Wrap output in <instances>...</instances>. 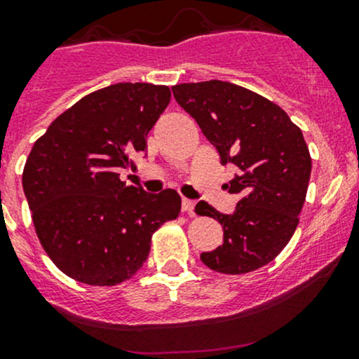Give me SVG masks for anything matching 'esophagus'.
<instances>
[{"label":"esophagus","instance_id":"1","mask_svg":"<svg viewBox=\"0 0 359 359\" xmlns=\"http://www.w3.org/2000/svg\"><path fill=\"white\" fill-rule=\"evenodd\" d=\"M181 210L184 212V214L188 215H194L195 214V202L194 200H188V198H183V202H181Z\"/></svg>","mask_w":359,"mask_h":359}]
</instances>
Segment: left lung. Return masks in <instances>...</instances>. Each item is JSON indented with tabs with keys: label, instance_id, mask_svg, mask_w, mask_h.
Returning <instances> with one entry per match:
<instances>
[{
	"label": "left lung",
	"instance_id": "obj_1",
	"mask_svg": "<svg viewBox=\"0 0 359 359\" xmlns=\"http://www.w3.org/2000/svg\"><path fill=\"white\" fill-rule=\"evenodd\" d=\"M172 94L217 149L221 163L240 169L226 184L231 194H241L234 214L196 203V214L214 217L224 231V243L200 258L229 276L264 267L292 238L306 198L311 157L302 130L277 104L236 83H180Z\"/></svg>",
	"mask_w": 359,
	"mask_h": 359
}]
</instances>
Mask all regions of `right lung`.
Wrapping results in <instances>:
<instances>
[{
	"label": "right lung",
	"instance_id": "right-lung-1",
	"mask_svg": "<svg viewBox=\"0 0 359 359\" xmlns=\"http://www.w3.org/2000/svg\"><path fill=\"white\" fill-rule=\"evenodd\" d=\"M168 86L114 83L68 107L36 140L22 172L42 248L88 286H116L145 264L152 234L178 217L176 190L147 195L119 180L147 152Z\"/></svg>",
	"mask_w": 359,
	"mask_h": 359
}]
</instances>
